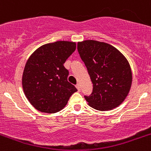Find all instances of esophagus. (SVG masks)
Masks as SVG:
<instances>
[{
    "instance_id": "esophagus-1",
    "label": "esophagus",
    "mask_w": 151,
    "mask_h": 151,
    "mask_svg": "<svg viewBox=\"0 0 151 151\" xmlns=\"http://www.w3.org/2000/svg\"><path fill=\"white\" fill-rule=\"evenodd\" d=\"M76 88H77V90H80V84H79V83H77L76 84Z\"/></svg>"
}]
</instances>
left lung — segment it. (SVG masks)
Here are the masks:
<instances>
[{"instance_id":"1","label":"left lung","mask_w":151,"mask_h":151,"mask_svg":"<svg viewBox=\"0 0 151 151\" xmlns=\"http://www.w3.org/2000/svg\"><path fill=\"white\" fill-rule=\"evenodd\" d=\"M77 49L93 83L92 93L85 96L88 104L101 111L119 107L132 86V70L126 58L113 46L92 40L79 42Z\"/></svg>"}]
</instances>
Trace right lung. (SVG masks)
<instances>
[{
	"mask_svg": "<svg viewBox=\"0 0 151 151\" xmlns=\"http://www.w3.org/2000/svg\"><path fill=\"white\" fill-rule=\"evenodd\" d=\"M76 48V42L56 41L37 48L27 60L22 84L29 103L44 113L63 109L77 89L68 82L64 63Z\"/></svg>",
	"mask_w": 151,
	"mask_h": 151,
	"instance_id": "add662e5",
	"label": "right lung"
}]
</instances>
